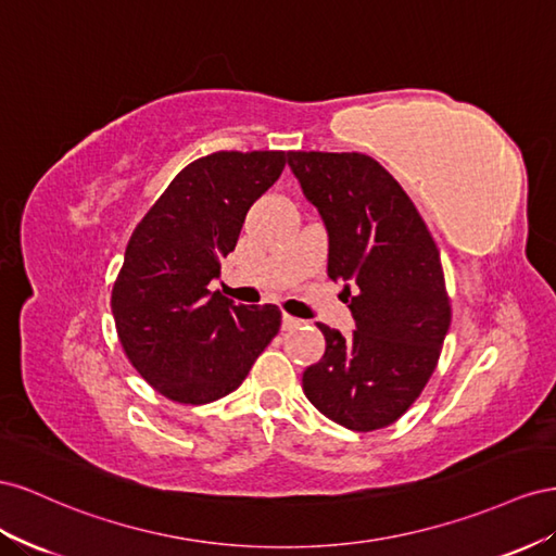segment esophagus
I'll list each match as a JSON object with an SVG mask.
<instances>
[{"label":"esophagus","instance_id":"obj_1","mask_svg":"<svg viewBox=\"0 0 556 556\" xmlns=\"http://www.w3.org/2000/svg\"><path fill=\"white\" fill-rule=\"evenodd\" d=\"M300 326H303V321L283 312V316H281V328H283V330H295V328H300Z\"/></svg>","mask_w":556,"mask_h":556}]
</instances>
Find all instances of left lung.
Segmentation results:
<instances>
[{
  "mask_svg": "<svg viewBox=\"0 0 556 556\" xmlns=\"http://www.w3.org/2000/svg\"><path fill=\"white\" fill-rule=\"evenodd\" d=\"M289 167L328 232V277L342 281L356 330L316 324L309 403L349 431L401 419L431 379L452 307L440 251L401 184L363 153L289 151Z\"/></svg>",
  "mask_w": 556,
  "mask_h": 556,
  "instance_id": "8db88e82",
  "label": "left lung"
}]
</instances>
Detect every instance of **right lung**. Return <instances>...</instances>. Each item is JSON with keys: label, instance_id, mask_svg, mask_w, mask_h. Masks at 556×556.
I'll return each mask as SVG.
<instances>
[{"label": "right lung", "instance_id": "add662e5", "mask_svg": "<svg viewBox=\"0 0 556 556\" xmlns=\"http://www.w3.org/2000/svg\"><path fill=\"white\" fill-rule=\"evenodd\" d=\"M283 151H218L184 167L139 220L111 291L118 340L165 399L204 405L244 382L281 326L277 305H235L210 281Z\"/></svg>", "mask_w": 556, "mask_h": 556}]
</instances>
